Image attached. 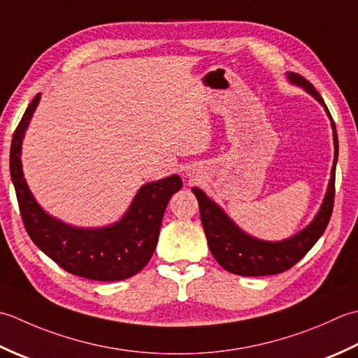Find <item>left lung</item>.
<instances>
[{"mask_svg":"<svg viewBox=\"0 0 358 358\" xmlns=\"http://www.w3.org/2000/svg\"><path fill=\"white\" fill-rule=\"evenodd\" d=\"M287 78L290 83L304 87L306 92H309L313 99L318 100L324 106L327 115H329L335 148L331 180L329 185H327L322 207H320L317 216L313 217L308 227L298 231L295 236L284 241H276V243L247 235L201 188L193 187L192 192L199 202L201 221L207 236L208 249L215 259L220 262L221 267L235 275L264 276L289 271L292 266H295L312 249L313 244L323 235L332 215L335 196V166H337L338 159L337 129H335V123L329 109L324 105V100L315 87L312 86V83L300 74H295V72H289Z\"/></svg>","mask_w":358,"mask_h":358,"instance_id":"1","label":"left lung"}]
</instances>
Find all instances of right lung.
Listing matches in <instances>:
<instances>
[{
	"instance_id": "add662e5",
	"label": "right lung",
	"mask_w": 358,
	"mask_h": 358,
	"mask_svg": "<svg viewBox=\"0 0 358 358\" xmlns=\"http://www.w3.org/2000/svg\"><path fill=\"white\" fill-rule=\"evenodd\" d=\"M38 101L40 94H36L10 145V176L27 235L62 268L82 278L120 281L138 273L155 253L165 208L182 188V179L173 174L145 184L122 220L106 227H72L55 220L35 201L21 165V143Z\"/></svg>"
}]
</instances>
